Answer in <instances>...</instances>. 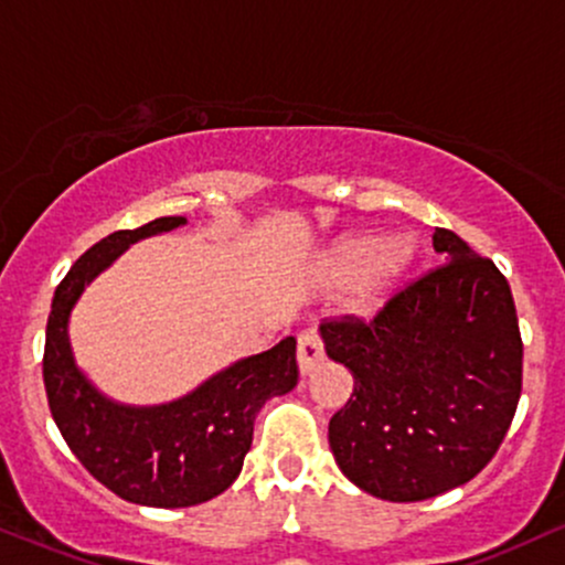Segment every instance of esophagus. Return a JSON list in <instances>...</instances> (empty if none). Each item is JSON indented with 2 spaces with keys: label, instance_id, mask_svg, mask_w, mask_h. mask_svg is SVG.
<instances>
[{
  "label": "esophagus",
  "instance_id": "esophagus-1",
  "mask_svg": "<svg viewBox=\"0 0 565 565\" xmlns=\"http://www.w3.org/2000/svg\"><path fill=\"white\" fill-rule=\"evenodd\" d=\"M323 360V339L316 331H302L297 337V365L300 373H310Z\"/></svg>",
  "mask_w": 565,
  "mask_h": 565
}]
</instances>
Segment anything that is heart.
<instances>
[{"label":"heart","instance_id":"heart-1","mask_svg":"<svg viewBox=\"0 0 565 565\" xmlns=\"http://www.w3.org/2000/svg\"><path fill=\"white\" fill-rule=\"evenodd\" d=\"M416 263V244L411 239L382 242L376 234H350L329 249L323 278L331 287H350L352 310L358 316H379Z\"/></svg>","mask_w":565,"mask_h":565}]
</instances>
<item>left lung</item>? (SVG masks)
<instances>
[{
	"label": "left lung",
	"mask_w": 565,
	"mask_h": 565,
	"mask_svg": "<svg viewBox=\"0 0 565 565\" xmlns=\"http://www.w3.org/2000/svg\"><path fill=\"white\" fill-rule=\"evenodd\" d=\"M439 268L363 321L323 318L326 355L355 386L329 420L339 468L363 492L418 502L494 458L521 397L523 344L508 278L458 234L434 231Z\"/></svg>",
	"instance_id": "1"
}]
</instances>
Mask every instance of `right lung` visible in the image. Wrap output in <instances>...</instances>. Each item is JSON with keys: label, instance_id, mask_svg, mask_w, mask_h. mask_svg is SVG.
Segmentation results:
<instances>
[{"label": "right lung", "instance_id": "1", "mask_svg": "<svg viewBox=\"0 0 565 565\" xmlns=\"http://www.w3.org/2000/svg\"><path fill=\"white\" fill-rule=\"evenodd\" d=\"M183 223L181 215L154 217L139 228L115 231L86 249L54 289L46 321L44 386L54 424L99 484L149 508H189L226 492L239 477L265 399L295 390L300 373L297 342L287 337L168 405H118L88 384L67 339V318L81 291L128 244Z\"/></svg>", "mask_w": 565, "mask_h": 565}]
</instances>
